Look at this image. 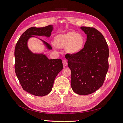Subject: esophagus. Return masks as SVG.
<instances>
[{"label":"esophagus","instance_id":"obj_1","mask_svg":"<svg viewBox=\"0 0 123 123\" xmlns=\"http://www.w3.org/2000/svg\"><path fill=\"white\" fill-rule=\"evenodd\" d=\"M62 63H63V66H65V67H66V66H67L68 65V62H67V60H63L62 61Z\"/></svg>","mask_w":123,"mask_h":123}]
</instances>
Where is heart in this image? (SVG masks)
Listing matches in <instances>:
<instances>
[{"label":"heart","mask_w":123,"mask_h":123,"mask_svg":"<svg viewBox=\"0 0 123 123\" xmlns=\"http://www.w3.org/2000/svg\"><path fill=\"white\" fill-rule=\"evenodd\" d=\"M56 44L59 47H66L70 53H75L82 48L84 38L81 35L74 32H69L55 38Z\"/></svg>","instance_id":"heart-1"}]
</instances>
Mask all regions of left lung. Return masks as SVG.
<instances>
[{"mask_svg":"<svg viewBox=\"0 0 123 123\" xmlns=\"http://www.w3.org/2000/svg\"><path fill=\"white\" fill-rule=\"evenodd\" d=\"M86 34L84 48L77 53L67 54L71 70V86L80 95L91 94L101 87L109 69V50L103 34L93 27L81 26Z\"/></svg>","mask_w":123,"mask_h":123,"instance_id":"1","label":"left lung"}]
</instances>
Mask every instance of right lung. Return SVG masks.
Instances as JSON below:
<instances>
[{"label":"right lung","mask_w":123,"mask_h":123,"mask_svg":"<svg viewBox=\"0 0 123 123\" xmlns=\"http://www.w3.org/2000/svg\"><path fill=\"white\" fill-rule=\"evenodd\" d=\"M52 25L31 27L23 32L16 44L14 50L15 72L23 90L36 96L48 95L57 74L63 68L62 61L49 60L43 54L31 52L27 46L28 39L33 36L49 37ZM48 49L51 45L43 40Z\"/></svg>","instance_id":"add662e5"}]
</instances>
